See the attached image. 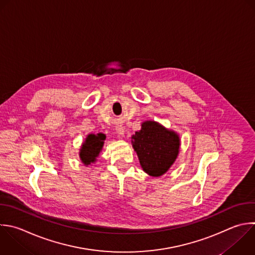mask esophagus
<instances>
[{"instance_id":"obj_1","label":"esophagus","mask_w":255,"mask_h":255,"mask_svg":"<svg viewBox=\"0 0 255 255\" xmlns=\"http://www.w3.org/2000/svg\"><path fill=\"white\" fill-rule=\"evenodd\" d=\"M116 131H117V133H118L120 136H123V135L125 134V129H124L123 127H117Z\"/></svg>"}]
</instances>
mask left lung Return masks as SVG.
Wrapping results in <instances>:
<instances>
[{"label": "left lung", "instance_id": "8db88e82", "mask_svg": "<svg viewBox=\"0 0 255 255\" xmlns=\"http://www.w3.org/2000/svg\"><path fill=\"white\" fill-rule=\"evenodd\" d=\"M131 144L142 170L150 176L164 174L176 160L179 134L154 121H145L131 136Z\"/></svg>", "mask_w": 255, "mask_h": 255}]
</instances>
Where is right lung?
Masks as SVG:
<instances>
[{"label":"right lung","mask_w":255,"mask_h":255,"mask_svg":"<svg viewBox=\"0 0 255 255\" xmlns=\"http://www.w3.org/2000/svg\"><path fill=\"white\" fill-rule=\"evenodd\" d=\"M106 137V134L102 132L97 134L90 133L87 135L79 152L80 159L84 165L89 166L97 161V157L103 149Z\"/></svg>","instance_id":"obj_1"}]
</instances>
